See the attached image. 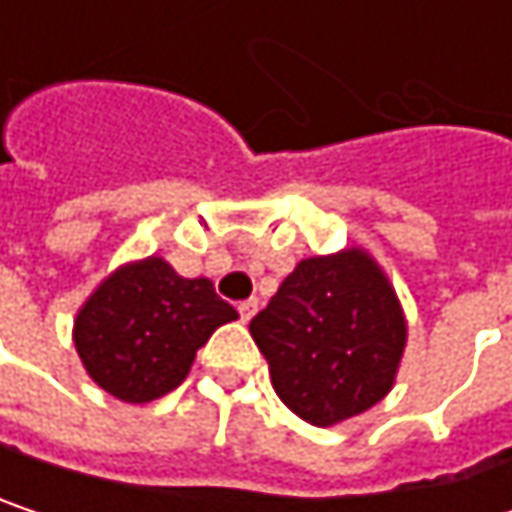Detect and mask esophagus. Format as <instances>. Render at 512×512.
I'll return each instance as SVG.
<instances>
[{"label": "esophagus", "mask_w": 512, "mask_h": 512, "mask_svg": "<svg viewBox=\"0 0 512 512\" xmlns=\"http://www.w3.org/2000/svg\"><path fill=\"white\" fill-rule=\"evenodd\" d=\"M237 311H240V320H246V323H249V320L257 314V299H243V302L237 305Z\"/></svg>", "instance_id": "34e87169"}]
</instances>
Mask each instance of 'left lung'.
<instances>
[{"label":"left lung","instance_id":"left-lung-1","mask_svg":"<svg viewBox=\"0 0 512 512\" xmlns=\"http://www.w3.org/2000/svg\"><path fill=\"white\" fill-rule=\"evenodd\" d=\"M249 332L269 361L275 394L314 427L379 403L406 347L400 302L358 249L302 260Z\"/></svg>","mask_w":512,"mask_h":512}]
</instances>
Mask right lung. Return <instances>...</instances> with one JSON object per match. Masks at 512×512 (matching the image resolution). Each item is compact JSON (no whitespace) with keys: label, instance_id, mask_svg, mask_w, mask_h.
Listing matches in <instances>:
<instances>
[{"label":"right lung","instance_id":"1","mask_svg":"<svg viewBox=\"0 0 512 512\" xmlns=\"http://www.w3.org/2000/svg\"><path fill=\"white\" fill-rule=\"evenodd\" d=\"M237 311L207 278H180L162 257L121 266L85 302L73 344L91 379L124 403L174 391L195 353Z\"/></svg>","mask_w":512,"mask_h":512}]
</instances>
